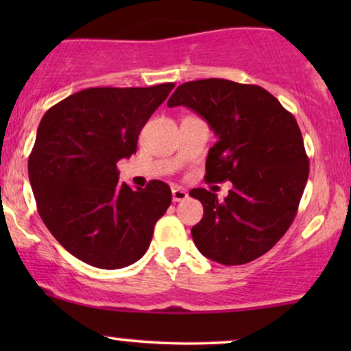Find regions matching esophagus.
<instances>
[{"label":"esophagus","mask_w":351,"mask_h":351,"mask_svg":"<svg viewBox=\"0 0 351 351\" xmlns=\"http://www.w3.org/2000/svg\"><path fill=\"white\" fill-rule=\"evenodd\" d=\"M171 196H173V201H175V203H178V201H184L188 198V191L183 188H173Z\"/></svg>","instance_id":"1"}]
</instances>
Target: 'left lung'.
Instances as JSON below:
<instances>
[{
    "label": "left lung",
    "mask_w": 351,
    "mask_h": 351,
    "mask_svg": "<svg viewBox=\"0 0 351 351\" xmlns=\"http://www.w3.org/2000/svg\"><path fill=\"white\" fill-rule=\"evenodd\" d=\"M178 106L203 117L217 138L206 181L232 183L224 201L204 188L189 191L204 209L193 241L215 263H251L287 232L304 195L308 158L297 120L265 88L226 79L181 84L168 100Z\"/></svg>",
    "instance_id": "1"
}]
</instances>
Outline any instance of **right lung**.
Listing matches in <instances>:
<instances>
[{"label":"right lung","instance_id":"right-lung-1","mask_svg":"<svg viewBox=\"0 0 351 351\" xmlns=\"http://www.w3.org/2000/svg\"><path fill=\"white\" fill-rule=\"evenodd\" d=\"M175 84L92 87L44 114L27 162L41 219L72 256L99 269L136 263L150 245L171 189L119 183L117 163L136 152V140Z\"/></svg>","mask_w":351,"mask_h":351}]
</instances>
